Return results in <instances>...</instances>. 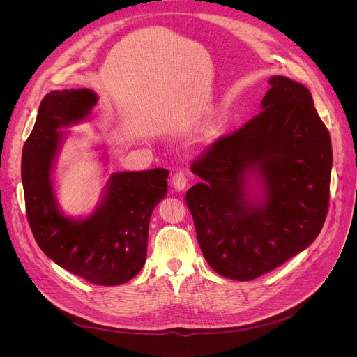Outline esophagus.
<instances>
[{"label": "esophagus", "mask_w": 357, "mask_h": 357, "mask_svg": "<svg viewBox=\"0 0 357 357\" xmlns=\"http://www.w3.org/2000/svg\"><path fill=\"white\" fill-rule=\"evenodd\" d=\"M172 186L176 188V190H183L188 185V172L185 169H178L174 172V176L171 178Z\"/></svg>", "instance_id": "1"}]
</instances>
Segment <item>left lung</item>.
I'll return each mask as SVG.
<instances>
[{"instance_id":"8db88e82","label":"left lung","mask_w":357,"mask_h":357,"mask_svg":"<svg viewBox=\"0 0 357 357\" xmlns=\"http://www.w3.org/2000/svg\"><path fill=\"white\" fill-rule=\"evenodd\" d=\"M262 112L222 135L192 164L204 181L186 193L197 238L215 273L248 282L317 238L329 208L332 146L310 91L269 79ZM250 172L264 180L262 204L246 199Z\"/></svg>"}]
</instances>
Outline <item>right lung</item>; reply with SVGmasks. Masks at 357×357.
Masks as SVG:
<instances>
[{
    "label": "right lung",
    "mask_w": 357,
    "mask_h": 357,
    "mask_svg": "<svg viewBox=\"0 0 357 357\" xmlns=\"http://www.w3.org/2000/svg\"><path fill=\"white\" fill-rule=\"evenodd\" d=\"M96 101L84 88L53 91L43 98L22 150V183L29 228L46 256L92 284L114 286L134 278L146 262L150 215L167 195L168 171L116 172L92 215L80 222L63 218L50 183L56 129L82 121Z\"/></svg>",
    "instance_id": "obj_1"
}]
</instances>
